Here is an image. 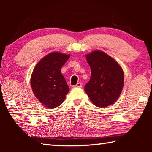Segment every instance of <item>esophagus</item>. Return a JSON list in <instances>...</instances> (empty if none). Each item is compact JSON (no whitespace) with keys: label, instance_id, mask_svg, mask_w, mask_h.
<instances>
[{"label":"esophagus","instance_id":"34e87169","mask_svg":"<svg viewBox=\"0 0 152 152\" xmlns=\"http://www.w3.org/2000/svg\"><path fill=\"white\" fill-rule=\"evenodd\" d=\"M75 87H78V88H82V84L81 83V82H78V83H77L75 85Z\"/></svg>","mask_w":152,"mask_h":152}]
</instances>
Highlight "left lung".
I'll list each match as a JSON object with an SVG mask.
<instances>
[{
	"instance_id": "left-lung-1",
	"label": "left lung",
	"mask_w": 152,
	"mask_h": 152,
	"mask_svg": "<svg viewBox=\"0 0 152 152\" xmlns=\"http://www.w3.org/2000/svg\"><path fill=\"white\" fill-rule=\"evenodd\" d=\"M91 76L84 90L92 103L99 107L113 104L120 96L124 74L121 67L109 55L94 51L86 56Z\"/></svg>"
}]
</instances>
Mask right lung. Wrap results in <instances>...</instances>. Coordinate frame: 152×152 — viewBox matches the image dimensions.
<instances>
[{"label":"right lung","mask_w":152,"mask_h":152,"mask_svg":"<svg viewBox=\"0 0 152 152\" xmlns=\"http://www.w3.org/2000/svg\"><path fill=\"white\" fill-rule=\"evenodd\" d=\"M70 55L51 53L42 59L35 67L31 78V85L36 98L49 109L62 103L69 87L61 68Z\"/></svg>","instance_id":"1"}]
</instances>
